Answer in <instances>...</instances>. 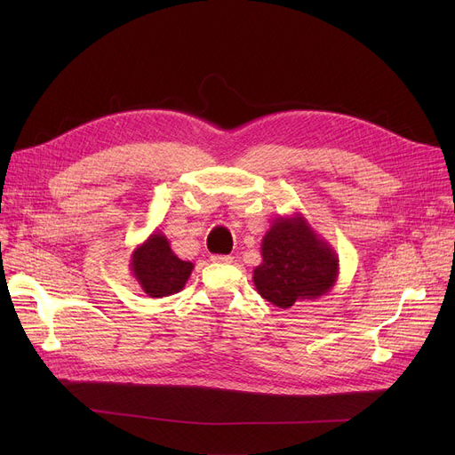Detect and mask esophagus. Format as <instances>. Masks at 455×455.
Masks as SVG:
<instances>
[{
	"instance_id": "34e87169",
	"label": "esophagus",
	"mask_w": 455,
	"mask_h": 455,
	"mask_svg": "<svg viewBox=\"0 0 455 455\" xmlns=\"http://www.w3.org/2000/svg\"><path fill=\"white\" fill-rule=\"evenodd\" d=\"M210 259L213 261V264H232L234 261V258L228 254H213Z\"/></svg>"
}]
</instances>
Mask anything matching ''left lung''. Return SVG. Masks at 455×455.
Wrapping results in <instances>:
<instances>
[{
  "label": "left lung",
  "instance_id": "1",
  "mask_svg": "<svg viewBox=\"0 0 455 455\" xmlns=\"http://www.w3.org/2000/svg\"><path fill=\"white\" fill-rule=\"evenodd\" d=\"M339 276V256L302 213L276 218L261 240V264L252 271L256 291L288 309L331 291Z\"/></svg>",
  "mask_w": 455,
  "mask_h": 455
}]
</instances>
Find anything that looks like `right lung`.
Here are the masks:
<instances>
[{"instance_id":"obj_1","label":"right lung","mask_w":455,"mask_h":455,"mask_svg":"<svg viewBox=\"0 0 455 455\" xmlns=\"http://www.w3.org/2000/svg\"><path fill=\"white\" fill-rule=\"evenodd\" d=\"M129 267L141 291L151 299L182 291L194 271V264L180 259L173 252L167 235L158 230L132 251Z\"/></svg>"}]
</instances>
